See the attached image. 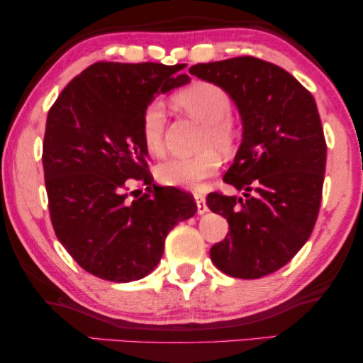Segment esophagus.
Returning <instances> with one entry per match:
<instances>
[{"mask_svg": "<svg viewBox=\"0 0 363 363\" xmlns=\"http://www.w3.org/2000/svg\"><path fill=\"white\" fill-rule=\"evenodd\" d=\"M195 201H196V206H198V215H203V213L208 211L205 196H203L201 193H195Z\"/></svg>", "mask_w": 363, "mask_h": 363, "instance_id": "34e87169", "label": "esophagus"}]
</instances>
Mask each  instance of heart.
<instances>
[{
	"label": "heart",
	"mask_w": 363,
	"mask_h": 363,
	"mask_svg": "<svg viewBox=\"0 0 363 363\" xmlns=\"http://www.w3.org/2000/svg\"><path fill=\"white\" fill-rule=\"evenodd\" d=\"M173 101L183 112L203 123L198 142L200 153L186 158H168L157 167L158 182L167 186L198 190L201 183L215 175L221 157H231L240 147L242 125L233 116L230 94L215 82L200 81L175 94ZM167 112L160 101H150L140 116V137L148 153H165Z\"/></svg>",
	"instance_id": "b5f03b06"
}]
</instances>
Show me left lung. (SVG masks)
Listing matches in <instances>:
<instances>
[{
    "label": "left lung",
    "mask_w": 363,
    "mask_h": 363,
    "mask_svg": "<svg viewBox=\"0 0 363 363\" xmlns=\"http://www.w3.org/2000/svg\"><path fill=\"white\" fill-rule=\"evenodd\" d=\"M190 74L225 89L242 118V143L223 177L242 198L206 196L230 225L211 261L228 276L257 279L286 266L315 226L327 157L319 111L296 77L262 59L196 64Z\"/></svg>",
    "instance_id": "left-lung-1"
}]
</instances>
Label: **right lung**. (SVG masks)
<instances>
[{
  "label": "right lung",
  "mask_w": 363,
  "mask_h": 363,
  "mask_svg": "<svg viewBox=\"0 0 363 363\" xmlns=\"http://www.w3.org/2000/svg\"><path fill=\"white\" fill-rule=\"evenodd\" d=\"M183 67L94 62L49 108L43 143L49 216L89 274L142 279L160 261L168 233L196 213L190 193L153 185L140 137L142 111L153 96L190 82L178 74Z\"/></svg>",
  "instance_id": "right-lung-1"
}]
</instances>
